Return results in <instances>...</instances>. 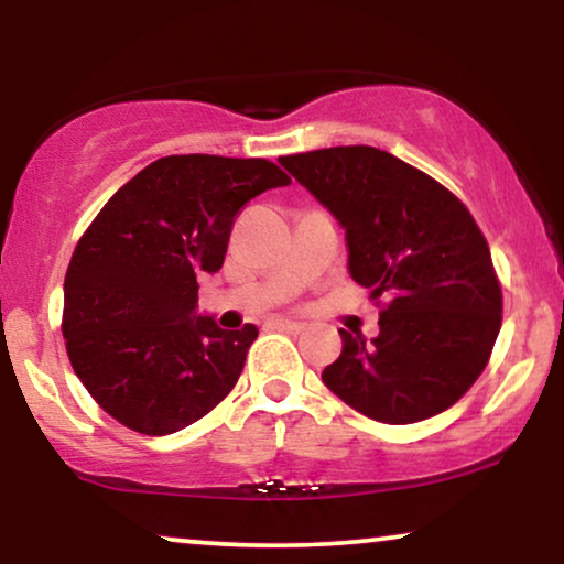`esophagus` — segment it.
Here are the masks:
<instances>
[{
	"label": "esophagus",
	"instance_id": "1",
	"mask_svg": "<svg viewBox=\"0 0 564 564\" xmlns=\"http://www.w3.org/2000/svg\"><path fill=\"white\" fill-rule=\"evenodd\" d=\"M273 325L281 329V333H291V335L304 333V327H306V325H302V322H294V319H275Z\"/></svg>",
	"mask_w": 564,
	"mask_h": 564
}]
</instances>
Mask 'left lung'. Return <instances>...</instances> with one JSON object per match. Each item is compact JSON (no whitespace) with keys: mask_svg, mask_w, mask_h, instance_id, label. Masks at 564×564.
<instances>
[{"mask_svg":"<svg viewBox=\"0 0 564 564\" xmlns=\"http://www.w3.org/2000/svg\"><path fill=\"white\" fill-rule=\"evenodd\" d=\"M278 162L345 229L352 281L371 299H389L377 337L340 329L343 352L322 381L360 415L389 425L452 408L485 371L502 322L490 247L467 206L373 147Z\"/></svg>","mask_w":564,"mask_h":564,"instance_id":"obj_1","label":"left lung"}]
</instances>
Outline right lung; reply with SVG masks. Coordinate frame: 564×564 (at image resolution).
Returning <instances> with one entry per match:
<instances>
[{"label":"right lung","instance_id":"right-lung-1","mask_svg":"<svg viewBox=\"0 0 564 564\" xmlns=\"http://www.w3.org/2000/svg\"><path fill=\"white\" fill-rule=\"evenodd\" d=\"M268 160L162 156L95 216L64 281V340L93 400L131 431L170 435L212 412L258 327L198 312V278L224 265L247 200L289 185Z\"/></svg>","mask_w":564,"mask_h":564}]
</instances>
